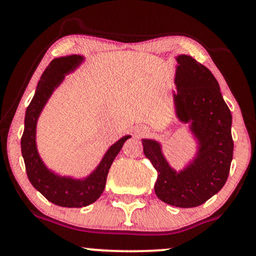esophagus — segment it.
<instances>
[{
    "mask_svg": "<svg viewBox=\"0 0 256 256\" xmlns=\"http://www.w3.org/2000/svg\"><path fill=\"white\" fill-rule=\"evenodd\" d=\"M142 134H143V132H142Z\"/></svg>",
    "mask_w": 256,
    "mask_h": 256,
    "instance_id": "obj_1",
    "label": "esophagus"
}]
</instances>
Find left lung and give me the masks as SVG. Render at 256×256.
Listing matches in <instances>:
<instances>
[{"label":"left lung","instance_id":"1","mask_svg":"<svg viewBox=\"0 0 256 256\" xmlns=\"http://www.w3.org/2000/svg\"><path fill=\"white\" fill-rule=\"evenodd\" d=\"M173 94L176 114L198 142L196 158L176 172L164 156L160 143L143 140V152L158 172L155 194L167 204L192 208L204 204L224 186L228 177L234 140L232 116L218 82L207 67L189 55H179Z\"/></svg>","mask_w":256,"mask_h":256}]
</instances>
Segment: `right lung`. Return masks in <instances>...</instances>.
I'll return each instance as SVG.
<instances>
[{
    "label": "right lung",
    "mask_w": 256,
    "mask_h": 256,
    "mask_svg": "<svg viewBox=\"0 0 256 256\" xmlns=\"http://www.w3.org/2000/svg\"><path fill=\"white\" fill-rule=\"evenodd\" d=\"M80 55L54 58L38 82L36 92L25 114V128L22 137V154L28 180L52 204L68 208H80L89 206L104 192L107 174L114 158L119 154L125 140L131 136L122 137L108 149L96 170L84 179L60 177L46 168L37 152L36 125L38 116L52 91L62 83L64 74L74 71L83 62Z\"/></svg>",
    "instance_id": "right-lung-1"
}]
</instances>
